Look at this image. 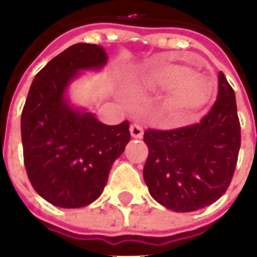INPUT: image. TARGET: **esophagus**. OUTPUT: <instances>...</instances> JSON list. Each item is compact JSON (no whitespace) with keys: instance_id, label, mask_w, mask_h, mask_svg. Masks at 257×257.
Masks as SVG:
<instances>
[{"instance_id":"1","label":"esophagus","mask_w":257,"mask_h":257,"mask_svg":"<svg viewBox=\"0 0 257 257\" xmlns=\"http://www.w3.org/2000/svg\"><path fill=\"white\" fill-rule=\"evenodd\" d=\"M131 136L134 138V139H140V138H143V128L138 125V123H134V125H131Z\"/></svg>"}]
</instances>
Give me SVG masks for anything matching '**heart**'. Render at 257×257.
Listing matches in <instances>:
<instances>
[{"label": "heart", "instance_id": "b5f03b06", "mask_svg": "<svg viewBox=\"0 0 257 257\" xmlns=\"http://www.w3.org/2000/svg\"><path fill=\"white\" fill-rule=\"evenodd\" d=\"M149 84L169 89L164 101V114L168 125H182L194 112L208 101L210 82L204 74L190 71L189 66L179 63H164L149 77Z\"/></svg>", "mask_w": 257, "mask_h": 257}]
</instances>
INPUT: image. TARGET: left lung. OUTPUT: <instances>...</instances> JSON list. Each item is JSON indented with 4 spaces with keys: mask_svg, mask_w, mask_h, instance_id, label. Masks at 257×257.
<instances>
[{
    "mask_svg": "<svg viewBox=\"0 0 257 257\" xmlns=\"http://www.w3.org/2000/svg\"><path fill=\"white\" fill-rule=\"evenodd\" d=\"M149 157L143 178L151 197L175 212L213 204L231 183L241 146L234 90L219 73L215 104L201 122L145 132Z\"/></svg>",
    "mask_w": 257,
    "mask_h": 257,
    "instance_id": "1",
    "label": "left lung"
}]
</instances>
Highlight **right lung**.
Instances as JSON below:
<instances>
[{"label":"right lung","mask_w":257,"mask_h":257,"mask_svg":"<svg viewBox=\"0 0 257 257\" xmlns=\"http://www.w3.org/2000/svg\"><path fill=\"white\" fill-rule=\"evenodd\" d=\"M100 45L79 42L37 74L22 111L25 167L31 186L60 208H82L100 197L112 164L131 140L129 122L101 123L71 104L70 84L107 63Z\"/></svg>","instance_id":"1"}]
</instances>
